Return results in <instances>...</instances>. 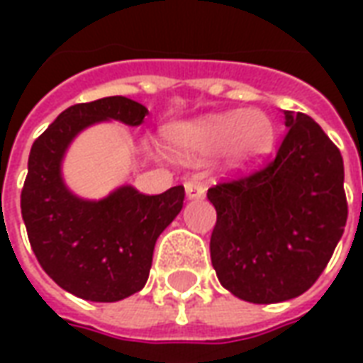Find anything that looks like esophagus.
<instances>
[{
  "label": "esophagus",
  "instance_id": "34e87169",
  "mask_svg": "<svg viewBox=\"0 0 363 363\" xmlns=\"http://www.w3.org/2000/svg\"><path fill=\"white\" fill-rule=\"evenodd\" d=\"M184 190H186V196L192 200V198L204 196V186L196 181H186L184 182Z\"/></svg>",
  "mask_w": 363,
  "mask_h": 363
}]
</instances>
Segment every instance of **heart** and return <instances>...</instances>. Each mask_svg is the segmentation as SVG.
Listing matches in <instances>:
<instances>
[{
	"mask_svg": "<svg viewBox=\"0 0 363 363\" xmlns=\"http://www.w3.org/2000/svg\"><path fill=\"white\" fill-rule=\"evenodd\" d=\"M173 140L182 151L198 157L229 151L235 163H252L272 150L274 124L260 111L223 112L174 128Z\"/></svg>",
	"mask_w": 363,
	"mask_h": 363,
	"instance_id": "1",
	"label": "heart"
}]
</instances>
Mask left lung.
Segmentation results:
<instances>
[{
    "label": "left lung",
    "mask_w": 363,
    "mask_h": 363,
    "mask_svg": "<svg viewBox=\"0 0 363 363\" xmlns=\"http://www.w3.org/2000/svg\"><path fill=\"white\" fill-rule=\"evenodd\" d=\"M276 157L208 190L218 213L210 239L221 286L251 303L301 296L317 281L348 218L342 155L303 112L284 111Z\"/></svg>",
    "instance_id": "obj_1"
}]
</instances>
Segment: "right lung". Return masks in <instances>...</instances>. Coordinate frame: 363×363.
<instances>
[{
    "label": "right lung",
    "mask_w": 363,
    "mask_h": 363,
    "mask_svg": "<svg viewBox=\"0 0 363 363\" xmlns=\"http://www.w3.org/2000/svg\"><path fill=\"white\" fill-rule=\"evenodd\" d=\"M145 114L126 96L74 104L30 147L21 192L28 241L44 272L87 301H120L145 286L155 241L182 210L184 186L147 196L124 184L103 200H83L64 184L62 159L87 126L103 120L140 126Z\"/></svg>",
    "instance_id": "1"
}]
</instances>
